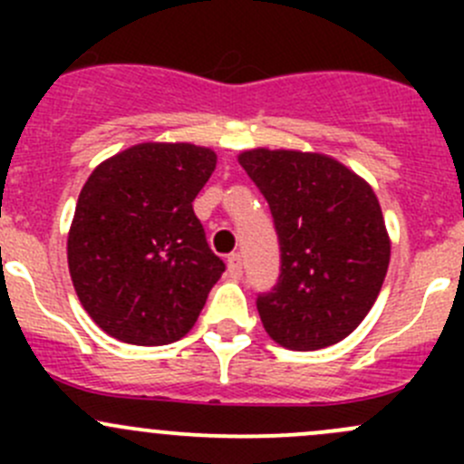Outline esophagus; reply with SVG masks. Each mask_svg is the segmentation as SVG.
<instances>
[{"label": "esophagus", "instance_id": "1", "mask_svg": "<svg viewBox=\"0 0 464 464\" xmlns=\"http://www.w3.org/2000/svg\"><path fill=\"white\" fill-rule=\"evenodd\" d=\"M227 266H228V274H231L233 278H240V276H242V256L240 254L228 256Z\"/></svg>", "mask_w": 464, "mask_h": 464}]
</instances>
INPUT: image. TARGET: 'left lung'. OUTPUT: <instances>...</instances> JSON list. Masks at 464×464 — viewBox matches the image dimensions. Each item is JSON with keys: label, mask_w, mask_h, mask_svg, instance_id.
<instances>
[{"label": "left lung", "mask_w": 464, "mask_h": 464, "mask_svg": "<svg viewBox=\"0 0 464 464\" xmlns=\"http://www.w3.org/2000/svg\"><path fill=\"white\" fill-rule=\"evenodd\" d=\"M240 166L278 236V280L256 298L266 334L303 353L339 343L375 305L391 260L375 193L325 154L260 148Z\"/></svg>", "instance_id": "obj_1"}]
</instances>
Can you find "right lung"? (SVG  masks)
Listing matches in <instances>:
<instances>
[{"instance_id":"add662e5","label":"right lung","mask_w":464,"mask_h":464,"mask_svg":"<svg viewBox=\"0 0 464 464\" xmlns=\"http://www.w3.org/2000/svg\"><path fill=\"white\" fill-rule=\"evenodd\" d=\"M215 152L141 143L89 175L67 242L69 271L87 314L132 345L179 341L227 265L210 251L193 199Z\"/></svg>"}]
</instances>
